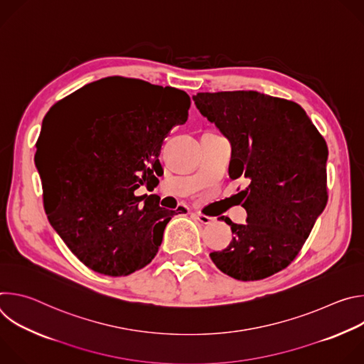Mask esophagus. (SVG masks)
<instances>
[{
  "label": "esophagus",
  "mask_w": 364,
  "mask_h": 364,
  "mask_svg": "<svg viewBox=\"0 0 364 364\" xmlns=\"http://www.w3.org/2000/svg\"><path fill=\"white\" fill-rule=\"evenodd\" d=\"M196 219H197L200 223H203V225H210V223L213 222V218L204 216V215H201V213H197V215H196Z\"/></svg>",
  "instance_id": "1"
}]
</instances>
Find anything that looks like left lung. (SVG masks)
Wrapping results in <instances>:
<instances>
[{
	"label": "left lung",
	"mask_w": 364,
	"mask_h": 364,
	"mask_svg": "<svg viewBox=\"0 0 364 364\" xmlns=\"http://www.w3.org/2000/svg\"><path fill=\"white\" fill-rule=\"evenodd\" d=\"M193 100L230 141V178L249 180L239 193L246 223L220 218L233 239L212 261L237 281L265 279L294 261L326 209L327 144L292 100L256 90L201 92Z\"/></svg>",
	"instance_id": "8db88e82"
}]
</instances>
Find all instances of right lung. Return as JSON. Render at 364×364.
<instances>
[{"label":"right lung","instance_id":"obj_1","mask_svg":"<svg viewBox=\"0 0 364 364\" xmlns=\"http://www.w3.org/2000/svg\"><path fill=\"white\" fill-rule=\"evenodd\" d=\"M114 83L122 90L105 100L73 109L76 93L58 102L43 121L34 161L46 213L68 247L95 272L125 277L152 261L167 223L186 213L135 190L157 184L163 141L187 121L191 102L171 86L119 76Z\"/></svg>","mask_w":364,"mask_h":364}]
</instances>
